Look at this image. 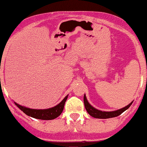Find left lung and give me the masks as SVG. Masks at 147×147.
Instances as JSON below:
<instances>
[{"mask_svg":"<svg viewBox=\"0 0 147 147\" xmlns=\"http://www.w3.org/2000/svg\"><path fill=\"white\" fill-rule=\"evenodd\" d=\"M83 102H84V105H85L86 110L87 111L88 114L90 116H92V117H94V118L96 119H109L113 118V117H116V116L121 114L126 110H127L130 107V105H132V103L133 102V101L131 102L127 106L124 107V108H121V109L113 111H100V110L94 108L88 102L86 94H84V96H83Z\"/></svg>","mask_w":147,"mask_h":147,"instance_id":"left-lung-1","label":"left lung"}]
</instances>
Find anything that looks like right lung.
<instances>
[{
  "label": "right lung",
  "instance_id": "right-lung-1",
  "mask_svg": "<svg viewBox=\"0 0 147 147\" xmlns=\"http://www.w3.org/2000/svg\"><path fill=\"white\" fill-rule=\"evenodd\" d=\"M67 97H68V95H67L64 98V100L60 103H59L57 105H55L53 108H47V109H32V108H29L19 105L18 103L15 102H14V104L22 111H23V113H26L28 116L33 117V118L42 120H52L57 118L58 116H60L61 113H62Z\"/></svg>",
  "mask_w": 147,
  "mask_h": 147
}]
</instances>
